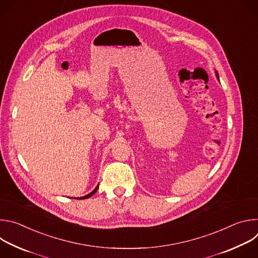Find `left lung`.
I'll return each instance as SVG.
<instances>
[{
  "label": "left lung",
  "mask_w": 258,
  "mask_h": 258,
  "mask_svg": "<svg viewBox=\"0 0 258 258\" xmlns=\"http://www.w3.org/2000/svg\"><path fill=\"white\" fill-rule=\"evenodd\" d=\"M215 76H216V79H217V81L219 82V77H218V73H217V71L215 70Z\"/></svg>",
  "instance_id": "left-lung-1"
}]
</instances>
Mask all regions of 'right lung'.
I'll return each mask as SVG.
<instances>
[{
    "label": "right lung",
    "instance_id": "1",
    "mask_svg": "<svg viewBox=\"0 0 258 258\" xmlns=\"http://www.w3.org/2000/svg\"><path fill=\"white\" fill-rule=\"evenodd\" d=\"M98 188H99V185H98V186H97V187H96V188H95V189H94V190H93V191H92L90 194H88V195H86V196H83V197H80V198L78 197V198H75V199H87V198H90L91 196H93V195H94V194L97 192Z\"/></svg>",
    "mask_w": 258,
    "mask_h": 258
}]
</instances>
